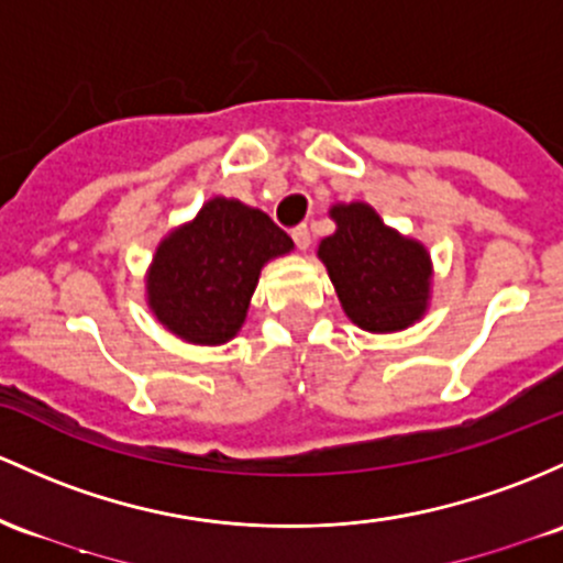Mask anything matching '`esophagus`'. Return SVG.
<instances>
[{
	"label": "esophagus",
	"mask_w": 563,
	"mask_h": 563,
	"mask_svg": "<svg viewBox=\"0 0 563 563\" xmlns=\"http://www.w3.org/2000/svg\"><path fill=\"white\" fill-rule=\"evenodd\" d=\"M294 243H296V249H299V251H310V245H312L310 227H307V224L296 227V230H294Z\"/></svg>",
	"instance_id": "34e87169"
}]
</instances>
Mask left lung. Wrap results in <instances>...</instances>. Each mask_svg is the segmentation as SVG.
Segmentation results:
<instances>
[{"mask_svg": "<svg viewBox=\"0 0 563 563\" xmlns=\"http://www.w3.org/2000/svg\"><path fill=\"white\" fill-rule=\"evenodd\" d=\"M329 216L336 232L320 240L318 258L344 314L368 333L419 323L432 296V258L424 243L387 227L368 202H336Z\"/></svg>", "mask_w": 563, "mask_h": 563, "instance_id": "obj_1", "label": "left lung"}]
</instances>
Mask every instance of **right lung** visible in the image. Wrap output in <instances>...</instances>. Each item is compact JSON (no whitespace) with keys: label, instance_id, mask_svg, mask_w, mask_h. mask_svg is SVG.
Masks as SVG:
<instances>
[{"label":"right lung","instance_id":"1","mask_svg":"<svg viewBox=\"0 0 563 563\" xmlns=\"http://www.w3.org/2000/svg\"><path fill=\"white\" fill-rule=\"evenodd\" d=\"M294 251L258 208L211 197L187 224L159 240L146 269V305L173 336L216 347L238 336L264 264Z\"/></svg>","mask_w":563,"mask_h":563}]
</instances>
